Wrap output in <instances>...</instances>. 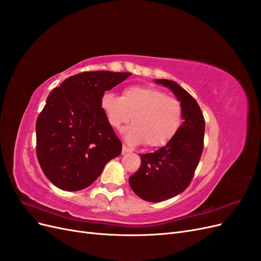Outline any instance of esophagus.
Segmentation results:
<instances>
[{"label": "esophagus", "instance_id": "obj_1", "mask_svg": "<svg viewBox=\"0 0 261 261\" xmlns=\"http://www.w3.org/2000/svg\"><path fill=\"white\" fill-rule=\"evenodd\" d=\"M127 152H132V149L129 147H127L126 145H123L122 148V153H127Z\"/></svg>", "mask_w": 261, "mask_h": 261}]
</instances>
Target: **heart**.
<instances>
[{"label":"heart","mask_w":261,"mask_h":261,"mask_svg":"<svg viewBox=\"0 0 261 261\" xmlns=\"http://www.w3.org/2000/svg\"><path fill=\"white\" fill-rule=\"evenodd\" d=\"M101 108L114 128L128 123L133 116V125L125 132L126 140L134 145L144 143L149 148L168 145L183 124L180 102L154 87H127L122 97L107 92L101 98Z\"/></svg>","instance_id":"b5f03b06"}]
</instances>
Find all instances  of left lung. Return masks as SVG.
I'll return each mask as SVG.
<instances>
[{
  "instance_id": "1",
  "label": "left lung",
  "mask_w": 261,
  "mask_h": 261,
  "mask_svg": "<svg viewBox=\"0 0 261 261\" xmlns=\"http://www.w3.org/2000/svg\"><path fill=\"white\" fill-rule=\"evenodd\" d=\"M156 83L169 87L180 101L184 122L168 145L140 154L141 165L129 177L134 193L150 202L172 198L189 186L202 153L204 135V118L197 101L175 82Z\"/></svg>"
}]
</instances>
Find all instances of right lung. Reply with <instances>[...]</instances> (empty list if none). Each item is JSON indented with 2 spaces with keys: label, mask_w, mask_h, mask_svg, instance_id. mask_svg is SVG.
I'll return each instance as SVG.
<instances>
[{
  "label": "right lung",
  "mask_w": 261,
  "mask_h": 261,
  "mask_svg": "<svg viewBox=\"0 0 261 261\" xmlns=\"http://www.w3.org/2000/svg\"><path fill=\"white\" fill-rule=\"evenodd\" d=\"M129 75L83 72L50 92L36 122V152L44 175L57 187L70 192L88 187L121 154L122 143L108 122L101 98Z\"/></svg>",
  "instance_id": "right-lung-1"
}]
</instances>
